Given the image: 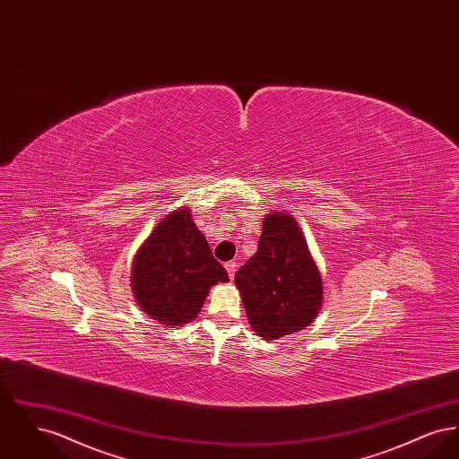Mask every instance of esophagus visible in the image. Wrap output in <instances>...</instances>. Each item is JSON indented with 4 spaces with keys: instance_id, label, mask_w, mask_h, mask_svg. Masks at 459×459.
Instances as JSON below:
<instances>
[{
    "instance_id": "obj_1",
    "label": "esophagus",
    "mask_w": 459,
    "mask_h": 459,
    "mask_svg": "<svg viewBox=\"0 0 459 459\" xmlns=\"http://www.w3.org/2000/svg\"><path fill=\"white\" fill-rule=\"evenodd\" d=\"M225 270H227V273H229V279L232 281V279H234V275H236L238 264H236V262L225 263Z\"/></svg>"
}]
</instances>
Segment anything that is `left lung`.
<instances>
[{
  "label": "left lung",
  "mask_w": 459,
  "mask_h": 459,
  "mask_svg": "<svg viewBox=\"0 0 459 459\" xmlns=\"http://www.w3.org/2000/svg\"><path fill=\"white\" fill-rule=\"evenodd\" d=\"M249 325L264 341L307 327L324 305V282L296 219L273 210L263 219L258 251L236 273Z\"/></svg>",
  "instance_id": "obj_1"
}]
</instances>
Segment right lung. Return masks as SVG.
Here are the masks:
<instances>
[{"label": "right lung", "instance_id": "right-lung-1", "mask_svg": "<svg viewBox=\"0 0 459 459\" xmlns=\"http://www.w3.org/2000/svg\"><path fill=\"white\" fill-rule=\"evenodd\" d=\"M225 282L229 275L213 258L187 206L160 220L132 262L135 303L165 327L195 320L210 289Z\"/></svg>", "mask_w": 459, "mask_h": 459}]
</instances>
